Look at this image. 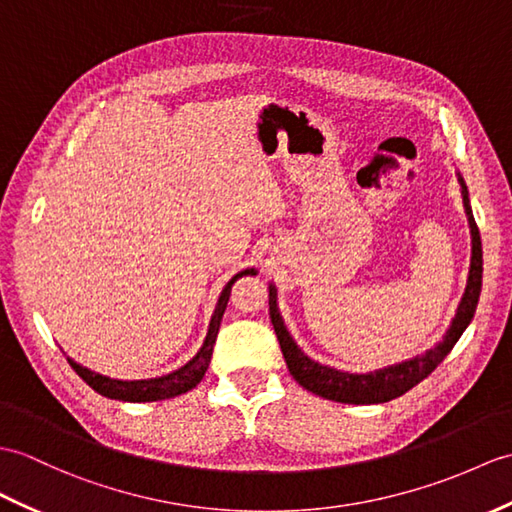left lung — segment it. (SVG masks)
I'll list each match as a JSON object with an SVG mask.
<instances>
[{
  "mask_svg": "<svg viewBox=\"0 0 512 512\" xmlns=\"http://www.w3.org/2000/svg\"><path fill=\"white\" fill-rule=\"evenodd\" d=\"M458 183L462 187V205L467 211L469 229H471V266H469V279L465 294H462V301L456 310L454 320H451V327L443 342H438V347L425 351V355H417L408 362H401L388 368H379L375 373L366 375H355V373H342L336 368H329L318 364L307 358V355L296 347V342L288 334V329L283 325V318L277 307V290L275 285H270L268 294V305H270V320L272 327H275L277 340L281 344L285 364L290 368V375L299 382L305 390L314 392V395L338 401V403H353V406H368V403H386L390 399H397L406 395L410 388L417 386L419 382L430 375L434 368L445 360V355L454 349V344L462 336V331L467 329L471 318L475 314V307H478L480 290H482V242H480V231L478 224L473 220V211L469 205V192L467 185L458 174Z\"/></svg>",
  "mask_w": 512,
  "mask_h": 512,
  "instance_id": "1",
  "label": "left lung"
}]
</instances>
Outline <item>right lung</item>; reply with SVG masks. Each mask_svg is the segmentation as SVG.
Wrapping results in <instances>:
<instances>
[{"mask_svg": "<svg viewBox=\"0 0 512 512\" xmlns=\"http://www.w3.org/2000/svg\"><path fill=\"white\" fill-rule=\"evenodd\" d=\"M244 275H255V268L237 272V275L227 285H224V290H222L218 305H216V312H213V316H211L207 338H205V342H202V347L196 353V358H192L185 366H181L178 371H174L170 375L154 377V379H139V382H122V379H111V377H104L100 373H93V371H89V368L76 364L71 358H67V362L95 392H100L102 397H109V399L141 403V401H161V399H172V397L183 395V392L196 388L200 384V379L205 377L209 362H211L213 344H216V338H218L222 314H224V310H227V303L231 296V285Z\"/></svg>", "mask_w": 512, "mask_h": 512, "instance_id": "add662e5", "label": "right lung"}]
</instances>
